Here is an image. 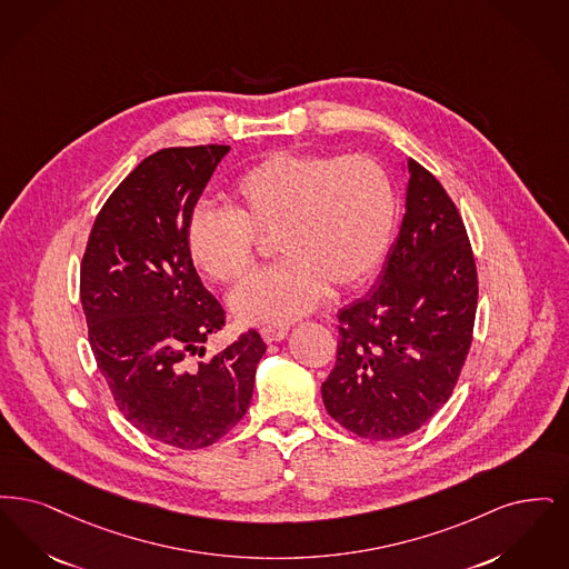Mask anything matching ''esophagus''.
<instances>
[{"instance_id": "34e87169", "label": "esophagus", "mask_w": 569, "mask_h": 569, "mask_svg": "<svg viewBox=\"0 0 569 569\" xmlns=\"http://www.w3.org/2000/svg\"><path fill=\"white\" fill-rule=\"evenodd\" d=\"M261 338H263V342H280V340H284L287 338V327H261Z\"/></svg>"}]
</instances>
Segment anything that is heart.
<instances>
[{
  "instance_id": "heart-1",
  "label": "heart",
  "mask_w": 569,
  "mask_h": 569,
  "mask_svg": "<svg viewBox=\"0 0 569 569\" xmlns=\"http://www.w3.org/2000/svg\"><path fill=\"white\" fill-rule=\"evenodd\" d=\"M231 210L198 206L184 224V247L199 272L236 284L261 242L284 257L231 296L244 322H289L310 312L327 287L363 282L391 242L396 184L370 154L280 152L240 173Z\"/></svg>"
}]
</instances>
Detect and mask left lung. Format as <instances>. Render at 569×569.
Masks as SVG:
<instances>
[{"label": "left lung", "mask_w": 569, "mask_h": 569, "mask_svg": "<svg viewBox=\"0 0 569 569\" xmlns=\"http://www.w3.org/2000/svg\"><path fill=\"white\" fill-rule=\"evenodd\" d=\"M406 214L380 284L340 310L329 417L366 440L420 429L452 396L470 352L478 273L463 219L440 180L408 159Z\"/></svg>", "instance_id": "obj_1"}]
</instances>
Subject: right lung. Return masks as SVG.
<instances>
[{"mask_svg": "<svg viewBox=\"0 0 569 569\" xmlns=\"http://www.w3.org/2000/svg\"><path fill=\"white\" fill-rule=\"evenodd\" d=\"M224 144L147 157L106 199L80 263L99 371L124 419L161 445H214L247 415L266 345L254 329L201 362L224 310L201 284L184 224Z\"/></svg>", "mask_w": 569, "mask_h": 569, "instance_id": "obj_1", "label": "right lung"}]
</instances>
